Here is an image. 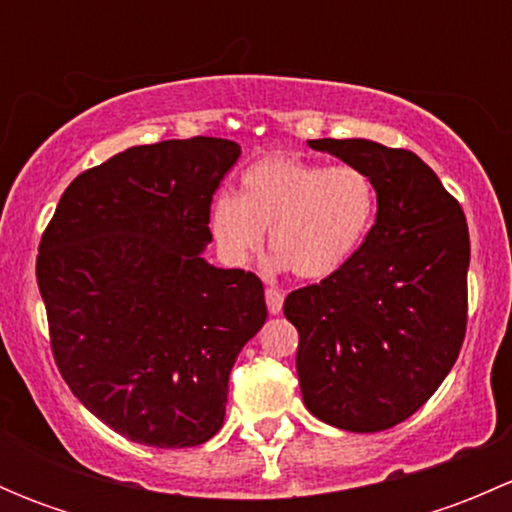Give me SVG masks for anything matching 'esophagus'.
<instances>
[{"instance_id":"1","label":"esophagus","mask_w":512,"mask_h":512,"mask_svg":"<svg viewBox=\"0 0 512 512\" xmlns=\"http://www.w3.org/2000/svg\"><path fill=\"white\" fill-rule=\"evenodd\" d=\"M265 299H267V309H270V314H280L282 312V302H285V294H282L280 289L267 287L265 289Z\"/></svg>"}]
</instances>
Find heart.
<instances>
[{
  "instance_id": "obj_1",
  "label": "heart",
  "mask_w": 512,
  "mask_h": 512,
  "mask_svg": "<svg viewBox=\"0 0 512 512\" xmlns=\"http://www.w3.org/2000/svg\"><path fill=\"white\" fill-rule=\"evenodd\" d=\"M374 215L376 188L356 165L324 168L270 153L242 170L240 195H215L208 227L230 265L245 267L270 230L277 267L302 280H327L352 260Z\"/></svg>"
}]
</instances>
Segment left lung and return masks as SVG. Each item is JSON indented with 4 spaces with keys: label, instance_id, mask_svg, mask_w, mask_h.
Here are the masks:
<instances>
[{
    "label": "left lung",
    "instance_id": "left-lung-1",
    "mask_svg": "<svg viewBox=\"0 0 512 512\" xmlns=\"http://www.w3.org/2000/svg\"><path fill=\"white\" fill-rule=\"evenodd\" d=\"M309 148L369 175L376 223L342 270L287 294L299 389L329 426L386 431L431 399L461 352L466 215L416 153L366 138H319Z\"/></svg>",
    "mask_w": 512,
    "mask_h": 512
}]
</instances>
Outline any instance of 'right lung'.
<instances>
[{"mask_svg": "<svg viewBox=\"0 0 512 512\" xmlns=\"http://www.w3.org/2000/svg\"><path fill=\"white\" fill-rule=\"evenodd\" d=\"M240 146H133L64 190L36 282L76 399L143 446H200L225 421L237 354L267 319L260 277L220 270L208 210Z\"/></svg>", "mask_w": 512, "mask_h": 512, "instance_id": "right-lung-1", "label": "right lung"}]
</instances>
